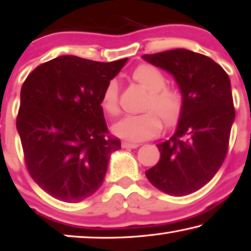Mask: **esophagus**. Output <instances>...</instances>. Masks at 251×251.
<instances>
[{"label": "esophagus", "instance_id": "34e87169", "mask_svg": "<svg viewBox=\"0 0 251 251\" xmlns=\"http://www.w3.org/2000/svg\"><path fill=\"white\" fill-rule=\"evenodd\" d=\"M140 147L138 144H135V143H128V142H123L122 143V148L123 149H136Z\"/></svg>", "mask_w": 251, "mask_h": 251}]
</instances>
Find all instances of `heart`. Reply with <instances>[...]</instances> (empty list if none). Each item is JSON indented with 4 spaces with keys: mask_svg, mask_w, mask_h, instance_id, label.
Listing matches in <instances>:
<instances>
[{
    "mask_svg": "<svg viewBox=\"0 0 251 251\" xmlns=\"http://www.w3.org/2000/svg\"><path fill=\"white\" fill-rule=\"evenodd\" d=\"M133 80L149 91L144 102V113L127 115L113 126L116 135L130 142H141L154 137L162 127L159 114L167 123L174 122L182 109V96L177 89L166 87L167 77L155 66L142 64L132 74ZM100 108L104 115L115 117L119 114L118 84L107 82L100 96Z\"/></svg>",
    "mask_w": 251,
    "mask_h": 251,
    "instance_id": "1",
    "label": "heart"
}]
</instances>
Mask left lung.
I'll return each mask as SVG.
<instances>
[{
	"mask_svg": "<svg viewBox=\"0 0 251 251\" xmlns=\"http://www.w3.org/2000/svg\"><path fill=\"white\" fill-rule=\"evenodd\" d=\"M143 58L173 74L182 95L176 133L156 145L160 160L145 175L163 193L188 195L214 177L226 156L235 117L230 78L212 58L182 48Z\"/></svg>",
	"mask_w": 251,
	"mask_h": 251,
	"instance_id": "left-lung-1",
	"label": "left lung"
}]
</instances>
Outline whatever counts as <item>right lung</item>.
<instances>
[{
	"label": "right lung",
	"instance_id": "1",
	"mask_svg": "<svg viewBox=\"0 0 251 251\" xmlns=\"http://www.w3.org/2000/svg\"><path fill=\"white\" fill-rule=\"evenodd\" d=\"M126 62L59 56L37 66L22 84L17 129L25 167L56 200L77 203L102 185L121 141L109 134L100 96Z\"/></svg>",
	"mask_w": 251,
	"mask_h": 251
}]
</instances>
